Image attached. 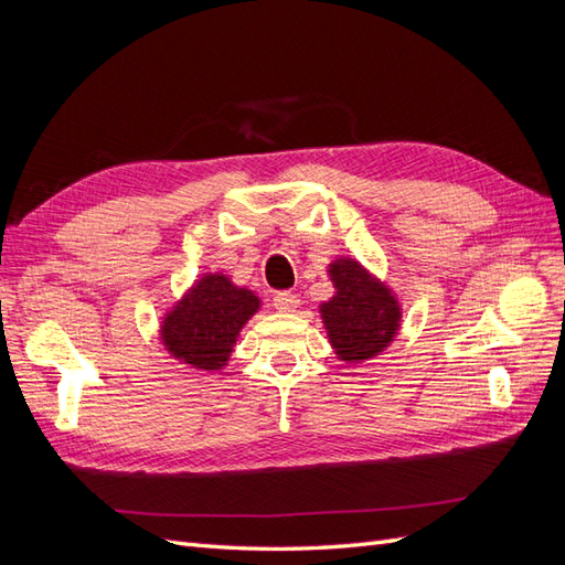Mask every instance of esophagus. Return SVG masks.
Here are the masks:
<instances>
[{
	"mask_svg": "<svg viewBox=\"0 0 565 565\" xmlns=\"http://www.w3.org/2000/svg\"><path fill=\"white\" fill-rule=\"evenodd\" d=\"M273 306H276V311H280V313H289L299 306V297L295 292H278L276 297H273Z\"/></svg>",
	"mask_w": 565,
	"mask_h": 565,
	"instance_id": "34e87169",
	"label": "esophagus"
}]
</instances>
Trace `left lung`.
Returning <instances> with one entry per match:
<instances>
[{"instance_id":"8db88e82","label":"left lung","mask_w":565,"mask_h":565,"mask_svg":"<svg viewBox=\"0 0 565 565\" xmlns=\"http://www.w3.org/2000/svg\"><path fill=\"white\" fill-rule=\"evenodd\" d=\"M330 278L337 292L320 303V316L337 355L347 363L380 355L398 332V299L353 259L330 264Z\"/></svg>"}]
</instances>
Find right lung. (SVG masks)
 <instances>
[{
  "label": "right lung",
  "mask_w": 565,
  "mask_h": 565,
  "mask_svg": "<svg viewBox=\"0 0 565 565\" xmlns=\"http://www.w3.org/2000/svg\"><path fill=\"white\" fill-rule=\"evenodd\" d=\"M259 311V297L221 273L202 276L162 320L160 339L177 361L195 370H221L237 334Z\"/></svg>",
  "instance_id": "obj_1"
}]
</instances>
